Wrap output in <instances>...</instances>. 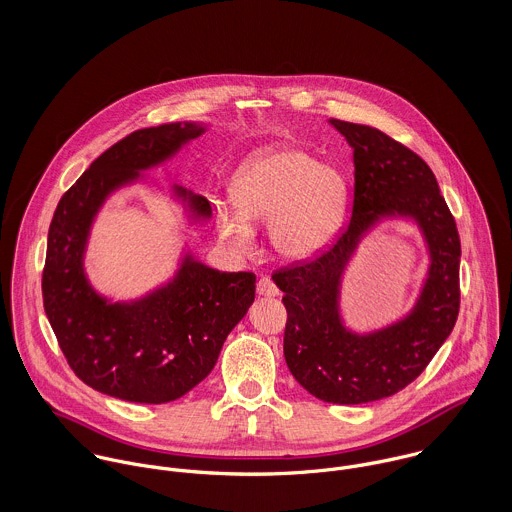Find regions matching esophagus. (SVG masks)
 Wrapping results in <instances>:
<instances>
[{"label": "esophagus", "mask_w": 512, "mask_h": 512, "mask_svg": "<svg viewBox=\"0 0 512 512\" xmlns=\"http://www.w3.org/2000/svg\"><path fill=\"white\" fill-rule=\"evenodd\" d=\"M256 290H258L260 295H266V297H276V295H280V290L276 288V284H274L270 278H266V276L258 280Z\"/></svg>", "instance_id": "34e87169"}]
</instances>
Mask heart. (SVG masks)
I'll use <instances>...</instances> for the list:
<instances>
[{
  "mask_svg": "<svg viewBox=\"0 0 512 512\" xmlns=\"http://www.w3.org/2000/svg\"><path fill=\"white\" fill-rule=\"evenodd\" d=\"M349 187L345 175L315 155L280 147L248 161L232 181L236 209L219 207L220 236L240 250L254 240L252 222H268L274 250L288 260H309L337 236Z\"/></svg>",
  "mask_w": 512,
  "mask_h": 512,
  "instance_id": "1",
  "label": "heart"
}]
</instances>
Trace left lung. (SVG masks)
<instances>
[{
    "label": "left lung",
    "instance_id": "left-lung-1",
    "mask_svg": "<svg viewBox=\"0 0 512 512\" xmlns=\"http://www.w3.org/2000/svg\"><path fill=\"white\" fill-rule=\"evenodd\" d=\"M329 124L353 147V217L321 256L272 276L284 292V357L293 378L331 404L388 398L430 365L459 313L461 242L428 163L384 132ZM382 218L414 219L431 254L427 282L408 316L369 332H351L340 317L342 274L360 240Z\"/></svg>",
    "mask_w": 512,
    "mask_h": 512
}]
</instances>
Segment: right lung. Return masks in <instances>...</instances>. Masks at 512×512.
<instances>
[{
	"mask_svg": "<svg viewBox=\"0 0 512 512\" xmlns=\"http://www.w3.org/2000/svg\"><path fill=\"white\" fill-rule=\"evenodd\" d=\"M205 130V124L173 122L126 136L90 163L51 220L45 313L74 374L102 394L140 404L181 398L209 376L228 333L254 301L252 272H219L191 252L167 284L132 301L112 303L84 272L90 228L104 201ZM173 195L193 222L211 219L205 197L177 185Z\"/></svg>",
	"mask_w": 512,
	"mask_h": 512,
	"instance_id": "1",
	"label": "right lung"
}]
</instances>
